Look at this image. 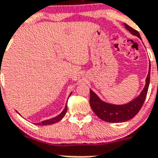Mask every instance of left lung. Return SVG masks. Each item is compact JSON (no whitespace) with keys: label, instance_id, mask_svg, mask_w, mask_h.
Here are the masks:
<instances>
[{"label":"left lung","instance_id":"1","mask_svg":"<svg viewBox=\"0 0 158 158\" xmlns=\"http://www.w3.org/2000/svg\"><path fill=\"white\" fill-rule=\"evenodd\" d=\"M124 27L133 35L141 39L139 33L127 23H123ZM150 78V67L146 78V85L140 94L136 98L124 104H114L102 100L94 92L90 89V100L89 104L92 109L100 119L108 123H123L130 120L135 116L140 111L143 105L147 94Z\"/></svg>","mask_w":158,"mask_h":158}]
</instances>
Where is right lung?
<instances>
[{"instance_id": "right-lung-1", "label": "right lung", "mask_w": 158, "mask_h": 158, "mask_svg": "<svg viewBox=\"0 0 158 158\" xmlns=\"http://www.w3.org/2000/svg\"><path fill=\"white\" fill-rule=\"evenodd\" d=\"M71 94H72V93L69 94V96H70ZM66 111H67V104H65V108L63 109V111L60 113L58 115L54 117V118H49V119H47V120H43L40 123H35V125H38V126H46V125H51V124H54V123H58V121L61 120L62 118H63V117L65 116ZM18 114L19 115V112H18Z\"/></svg>"}]
</instances>
